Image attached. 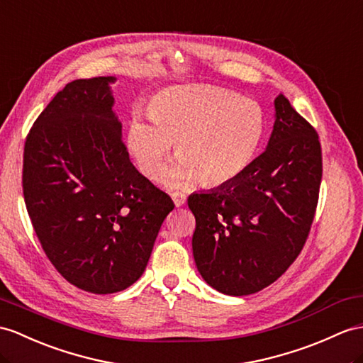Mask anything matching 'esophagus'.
Wrapping results in <instances>:
<instances>
[{
  "label": "esophagus",
  "instance_id": "1",
  "mask_svg": "<svg viewBox=\"0 0 363 363\" xmlns=\"http://www.w3.org/2000/svg\"><path fill=\"white\" fill-rule=\"evenodd\" d=\"M171 197H172V200H174V203H175V206H183L184 203H186V199H188L186 194H184V192H179V191L172 192Z\"/></svg>",
  "mask_w": 363,
  "mask_h": 363
}]
</instances>
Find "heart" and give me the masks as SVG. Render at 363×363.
Masks as SVG:
<instances>
[{
	"instance_id": "b5f03b06",
	"label": "heart",
	"mask_w": 363,
	"mask_h": 363,
	"mask_svg": "<svg viewBox=\"0 0 363 363\" xmlns=\"http://www.w3.org/2000/svg\"><path fill=\"white\" fill-rule=\"evenodd\" d=\"M264 113L248 99L206 84L169 87L135 112L126 146L140 172L157 180L169 160L172 141L179 162L167 172L171 186L201 182L209 186L237 179L248 169L264 137Z\"/></svg>"
}]
</instances>
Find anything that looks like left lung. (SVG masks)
<instances>
[{"label":"left lung","instance_id":"1","mask_svg":"<svg viewBox=\"0 0 363 363\" xmlns=\"http://www.w3.org/2000/svg\"><path fill=\"white\" fill-rule=\"evenodd\" d=\"M274 104L267 151L237 179L188 199L196 217L197 269L208 285L228 296L257 293L294 263L319 201V135L285 95Z\"/></svg>","mask_w":363,"mask_h":363}]
</instances>
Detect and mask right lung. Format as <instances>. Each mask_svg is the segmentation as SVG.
I'll return each mask as SVG.
<instances>
[{
	"mask_svg": "<svg viewBox=\"0 0 363 363\" xmlns=\"http://www.w3.org/2000/svg\"><path fill=\"white\" fill-rule=\"evenodd\" d=\"M113 77L75 79L35 120L23 194L43 251L69 284L112 294L141 277L174 201L129 160Z\"/></svg>",
	"mask_w": 363,
	"mask_h": 363,
	"instance_id": "right-lung-1",
	"label": "right lung"
}]
</instances>
